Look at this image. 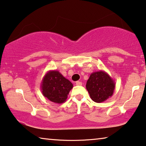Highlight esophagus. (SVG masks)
Here are the masks:
<instances>
[{"instance_id": "34e87169", "label": "esophagus", "mask_w": 146, "mask_h": 146, "mask_svg": "<svg viewBox=\"0 0 146 146\" xmlns=\"http://www.w3.org/2000/svg\"><path fill=\"white\" fill-rule=\"evenodd\" d=\"M75 84L77 85V86H82V83L80 82V81H77V82H75Z\"/></svg>"}]
</instances>
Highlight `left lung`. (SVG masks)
<instances>
[{"label":"left lung","mask_w":146,"mask_h":146,"mask_svg":"<svg viewBox=\"0 0 146 146\" xmlns=\"http://www.w3.org/2000/svg\"><path fill=\"white\" fill-rule=\"evenodd\" d=\"M114 80L105 71H95L90 75L86 88L91 99L96 103H102L112 96Z\"/></svg>","instance_id":"8db88e82"}]
</instances>
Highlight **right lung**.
<instances>
[{"label":"right lung","instance_id":"1","mask_svg":"<svg viewBox=\"0 0 146 146\" xmlns=\"http://www.w3.org/2000/svg\"><path fill=\"white\" fill-rule=\"evenodd\" d=\"M73 87L72 83L56 70L47 71L41 83V90L43 96L58 104L66 101Z\"/></svg>","mask_w":146,"mask_h":146}]
</instances>
